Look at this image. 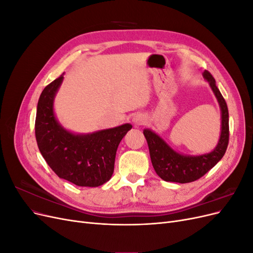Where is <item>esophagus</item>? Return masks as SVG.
I'll list each match as a JSON object with an SVG mask.
<instances>
[{
	"instance_id": "obj_1",
	"label": "esophagus",
	"mask_w": 253,
	"mask_h": 253,
	"mask_svg": "<svg viewBox=\"0 0 253 253\" xmlns=\"http://www.w3.org/2000/svg\"><path fill=\"white\" fill-rule=\"evenodd\" d=\"M144 122H145V118H144V116H142L141 114L136 115V116H134V118H133V124L135 126H141L144 124Z\"/></svg>"
}]
</instances>
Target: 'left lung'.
I'll list each match as a JSON object with an SVG mask.
<instances>
[{
    "mask_svg": "<svg viewBox=\"0 0 253 253\" xmlns=\"http://www.w3.org/2000/svg\"><path fill=\"white\" fill-rule=\"evenodd\" d=\"M203 77L208 81L220 109V135L213 151L202 155H186L173 150L162 137L150 128H144L151 162L155 172L165 181L187 183L201 178L225 155L229 142V113L212 75L205 71Z\"/></svg>",
    "mask_w": 253,
    "mask_h": 253,
    "instance_id": "obj_1",
    "label": "left lung"
}]
</instances>
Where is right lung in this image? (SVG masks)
Returning a JSON list of instances; mask_svg holds the SVG:
<instances>
[{
    "mask_svg": "<svg viewBox=\"0 0 253 253\" xmlns=\"http://www.w3.org/2000/svg\"><path fill=\"white\" fill-rule=\"evenodd\" d=\"M63 75L43 89L38 101L35 125L38 148L60 178L79 187H99L111 179L117 148L132 125L87 134L68 131L60 125L53 111Z\"/></svg>",
    "mask_w": 253,
    "mask_h": 253,
    "instance_id": "right-lung-1",
    "label": "right lung"
}]
</instances>
